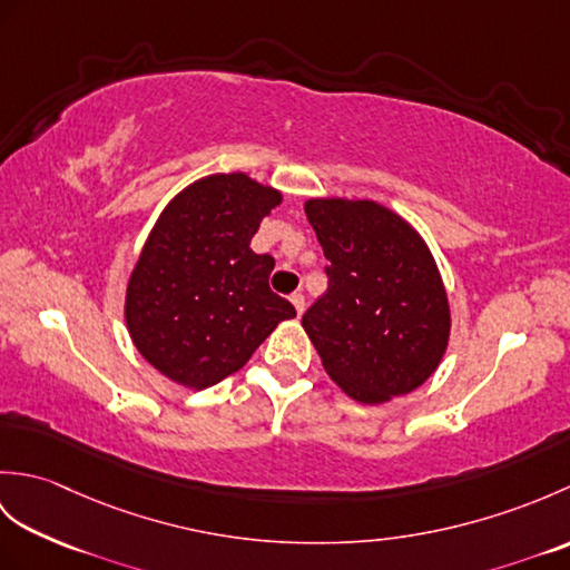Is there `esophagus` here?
Segmentation results:
<instances>
[{"mask_svg": "<svg viewBox=\"0 0 570 570\" xmlns=\"http://www.w3.org/2000/svg\"><path fill=\"white\" fill-rule=\"evenodd\" d=\"M288 301H292V304H294L298 316L306 311V296L304 294H292V296H288Z\"/></svg>", "mask_w": 570, "mask_h": 570, "instance_id": "1", "label": "esophagus"}]
</instances>
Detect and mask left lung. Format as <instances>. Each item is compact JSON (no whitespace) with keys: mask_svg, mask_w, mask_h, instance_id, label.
Returning a JSON list of instances; mask_svg holds the SVG:
<instances>
[{"mask_svg":"<svg viewBox=\"0 0 570 570\" xmlns=\"http://www.w3.org/2000/svg\"><path fill=\"white\" fill-rule=\"evenodd\" d=\"M306 215L328 259V292L301 323L325 372L362 404L414 392L439 367L451 331L429 247L372 200L316 198Z\"/></svg>","mask_w":570,"mask_h":570,"instance_id":"left-lung-1","label":"left lung"}]
</instances>
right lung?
I'll use <instances>...</instances> for the list:
<instances>
[{
  "label": "right lung",
  "mask_w": 570,
  "mask_h": 570,
  "mask_svg": "<svg viewBox=\"0 0 570 570\" xmlns=\"http://www.w3.org/2000/svg\"><path fill=\"white\" fill-rule=\"evenodd\" d=\"M282 193L245 174L188 186L154 225L127 286V328L168 380L205 390L245 367L296 308L269 288L274 257L249 242Z\"/></svg>",
  "instance_id": "obj_1"
}]
</instances>
